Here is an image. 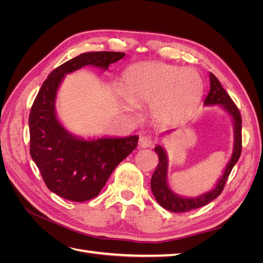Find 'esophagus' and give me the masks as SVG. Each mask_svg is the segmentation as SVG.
<instances>
[{
  "mask_svg": "<svg viewBox=\"0 0 263 263\" xmlns=\"http://www.w3.org/2000/svg\"><path fill=\"white\" fill-rule=\"evenodd\" d=\"M139 146L141 148H149L153 146V139L149 136H141L139 138Z\"/></svg>",
  "mask_w": 263,
  "mask_h": 263,
  "instance_id": "obj_1",
  "label": "esophagus"
}]
</instances>
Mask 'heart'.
Returning <instances> with one entry per match:
<instances>
[{"mask_svg":"<svg viewBox=\"0 0 263 263\" xmlns=\"http://www.w3.org/2000/svg\"><path fill=\"white\" fill-rule=\"evenodd\" d=\"M202 92V78L195 70L164 62H145L125 71L118 98L127 110L153 103L155 117L171 121L192 112Z\"/></svg>","mask_w":263,"mask_h":263,"instance_id":"b5f03b06","label":"heart"}]
</instances>
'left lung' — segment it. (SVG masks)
Segmentation results:
<instances>
[{"instance_id":"8db88e82","label":"left lung","mask_w":263,"mask_h":263,"mask_svg":"<svg viewBox=\"0 0 263 263\" xmlns=\"http://www.w3.org/2000/svg\"><path fill=\"white\" fill-rule=\"evenodd\" d=\"M210 93L206 97L204 104L205 105H220L226 112L232 116L234 122V150L233 155L228 164L224 170V173L217 181L216 185L210 192H206L202 195L196 197H183L176 194L168 185V156L165 154V150L162 146L158 145L155 148V151L159 157V163L157 168L151 177V191L156 197L157 202L160 204L163 209L168 210L173 213H184L191 210H195L198 208L211 203L215 200L224 190L226 181L232 172L234 165L237 163L238 159L241 155V115L239 109L237 108L236 104L230 99L228 93L225 91L224 87L221 86L218 79L215 77L212 72H210ZM171 130L165 132L168 134Z\"/></svg>"}]
</instances>
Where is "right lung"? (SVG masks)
<instances>
[{
  "label": "right lung",
  "instance_id": "add662e5",
  "mask_svg": "<svg viewBox=\"0 0 263 263\" xmlns=\"http://www.w3.org/2000/svg\"><path fill=\"white\" fill-rule=\"evenodd\" d=\"M124 52H84L55 68L46 79L30 109V156L51 192L84 202L98 196L116 166L136 149L138 136L83 139L69 133L55 114V98L66 74L85 66L106 70Z\"/></svg>",
  "mask_w": 263,
  "mask_h": 263
}]
</instances>
